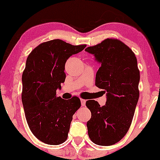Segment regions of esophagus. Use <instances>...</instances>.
<instances>
[{
  "label": "esophagus",
  "mask_w": 160,
  "mask_h": 160,
  "mask_svg": "<svg viewBox=\"0 0 160 160\" xmlns=\"http://www.w3.org/2000/svg\"><path fill=\"white\" fill-rule=\"evenodd\" d=\"M86 100H85V99L81 98V105L82 106H85L86 105Z\"/></svg>",
  "instance_id": "esophagus-1"
}]
</instances>
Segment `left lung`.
Listing matches in <instances>:
<instances>
[{
	"label": "left lung",
	"mask_w": 160,
	"mask_h": 160,
	"mask_svg": "<svg viewBox=\"0 0 160 160\" xmlns=\"http://www.w3.org/2000/svg\"><path fill=\"white\" fill-rule=\"evenodd\" d=\"M102 65L96 73L95 86L107 92L105 105L86 101L91 111L88 135L95 144L110 146L120 141L129 129L139 98L140 71L135 53L116 38H107L87 47Z\"/></svg>",
	"instance_id": "8db88e82"
}]
</instances>
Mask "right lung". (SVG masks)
<instances>
[{
  "label": "right lung",
  "mask_w": 160,
  "mask_h": 160,
  "mask_svg": "<svg viewBox=\"0 0 160 160\" xmlns=\"http://www.w3.org/2000/svg\"><path fill=\"white\" fill-rule=\"evenodd\" d=\"M86 47L56 39L40 43L28 56L22 102L29 128L45 144L58 145L67 140L73 115L81 106L78 96L65 100L56 96V89L65 82L68 58Z\"/></svg>",
  "instance_id": "right-lung-1"
}]
</instances>
